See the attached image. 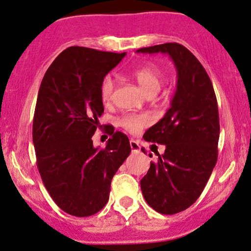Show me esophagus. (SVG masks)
I'll return each instance as SVG.
<instances>
[{
	"label": "esophagus",
	"instance_id": "1",
	"mask_svg": "<svg viewBox=\"0 0 251 251\" xmlns=\"http://www.w3.org/2000/svg\"><path fill=\"white\" fill-rule=\"evenodd\" d=\"M129 146H131L132 152L138 153L139 151H140V146H139V144L135 140H133V139H132V140H129Z\"/></svg>",
	"mask_w": 251,
	"mask_h": 251
}]
</instances>
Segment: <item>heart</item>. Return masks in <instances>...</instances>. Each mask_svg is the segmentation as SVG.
I'll return each mask as SVG.
<instances>
[{
  "label": "heart",
  "mask_w": 251,
  "mask_h": 251,
  "mask_svg": "<svg viewBox=\"0 0 251 251\" xmlns=\"http://www.w3.org/2000/svg\"><path fill=\"white\" fill-rule=\"evenodd\" d=\"M133 77L147 97L155 96L161 87L162 72L154 64H149L135 69L133 71ZM113 90L114 79L111 76H106L102 79L100 85L101 100L104 102L110 101L112 98ZM119 123L126 131L131 132V133H138L141 128L149 125L151 119L147 114H126L120 119Z\"/></svg>",
  "instance_id": "heart-1"
}]
</instances>
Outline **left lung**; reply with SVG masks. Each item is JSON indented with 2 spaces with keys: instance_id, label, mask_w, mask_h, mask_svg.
I'll use <instances>...</instances> for the list:
<instances>
[{
  "instance_id": "8db88e82",
  "label": "left lung",
  "mask_w": 251,
  "mask_h": 251,
  "mask_svg": "<svg viewBox=\"0 0 251 251\" xmlns=\"http://www.w3.org/2000/svg\"><path fill=\"white\" fill-rule=\"evenodd\" d=\"M137 52L167 53L176 69L171 107L144 134L146 141L165 145V153H156L158 159L151 161L140 181L147 203L158 213L173 215L198 200L216 165L220 137L216 96L204 68L183 45L165 43Z\"/></svg>"
}]
</instances>
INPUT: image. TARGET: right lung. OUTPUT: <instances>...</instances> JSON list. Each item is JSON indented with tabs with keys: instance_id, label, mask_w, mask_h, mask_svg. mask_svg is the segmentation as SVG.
I'll return each mask as SVG.
<instances>
[{
	"instance_id": "obj_1",
	"label": "right lung",
	"mask_w": 251,
	"mask_h": 251,
	"mask_svg": "<svg viewBox=\"0 0 251 251\" xmlns=\"http://www.w3.org/2000/svg\"><path fill=\"white\" fill-rule=\"evenodd\" d=\"M125 55L70 47L41 83L32 123L37 167L52 200L70 215L104 208L113 175L131 153L128 138L114 129L105 149L92 143L104 112L101 81Z\"/></svg>"
}]
</instances>
